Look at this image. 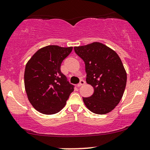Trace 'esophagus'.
<instances>
[{
  "label": "esophagus",
  "instance_id": "obj_1",
  "mask_svg": "<svg viewBox=\"0 0 150 150\" xmlns=\"http://www.w3.org/2000/svg\"><path fill=\"white\" fill-rule=\"evenodd\" d=\"M85 81L84 80H80V83H79V84H77V86H82V85H84V84H85Z\"/></svg>",
  "mask_w": 150,
  "mask_h": 150
}]
</instances>
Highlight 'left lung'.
I'll use <instances>...</instances> for the list:
<instances>
[{
	"label": "left lung",
	"mask_w": 150,
	"mask_h": 150,
	"mask_svg": "<svg viewBox=\"0 0 150 150\" xmlns=\"http://www.w3.org/2000/svg\"><path fill=\"white\" fill-rule=\"evenodd\" d=\"M74 50L85 63L86 83L94 89L83 101L95 114H107L119 104L126 88L127 75L122 60L114 50L98 42Z\"/></svg>",
	"instance_id": "obj_1"
}]
</instances>
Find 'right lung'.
Listing matches in <instances>:
<instances>
[{
  "label": "right lung",
  "instance_id": "add662e5",
  "mask_svg": "<svg viewBox=\"0 0 150 150\" xmlns=\"http://www.w3.org/2000/svg\"><path fill=\"white\" fill-rule=\"evenodd\" d=\"M72 50L73 47L48 45L38 50L27 62L25 90L30 104L39 112H59L73 91V85L61 71V63Z\"/></svg>",
  "mask_w": 150,
  "mask_h": 150
}]
</instances>
